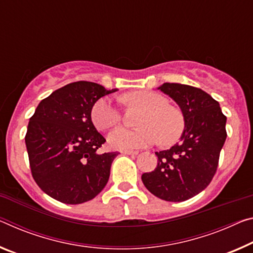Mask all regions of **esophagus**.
Returning <instances> with one entry per match:
<instances>
[{
  "label": "esophagus",
  "mask_w": 253,
  "mask_h": 253,
  "mask_svg": "<svg viewBox=\"0 0 253 253\" xmlns=\"http://www.w3.org/2000/svg\"><path fill=\"white\" fill-rule=\"evenodd\" d=\"M120 153L126 154V155H137L138 152L137 151H130V150H124L120 152Z\"/></svg>",
  "instance_id": "1"
}]
</instances>
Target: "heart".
Returning <instances> with one entry per match:
<instances>
[{
	"label": "heart",
	"mask_w": 253,
	"mask_h": 253,
	"mask_svg": "<svg viewBox=\"0 0 253 253\" xmlns=\"http://www.w3.org/2000/svg\"><path fill=\"white\" fill-rule=\"evenodd\" d=\"M122 100L144 110L138 126L130 129L118 127L108 135V143L117 150H133L150 146L159 139L164 145L177 141L183 129V117L178 109L168 105L163 95L148 90H138L124 94ZM94 126L106 130L119 124L120 111L109 98L99 99L91 111Z\"/></svg>",
	"instance_id": "obj_1"
}]
</instances>
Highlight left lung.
<instances>
[{
  "instance_id": "obj_1",
  "label": "left lung",
  "mask_w": 253,
  "mask_h": 253,
  "mask_svg": "<svg viewBox=\"0 0 253 253\" xmlns=\"http://www.w3.org/2000/svg\"><path fill=\"white\" fill-rule=\"evenodd\" d=\"M158 89L169 95L182 112L184 128L179 142L155 152L158 166L142 174L146 189L167 202H184L210 184L226 139V117L219 103L198 87L163 83Z\"/></svg>"
}]
</instances>
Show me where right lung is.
Instances as JSON below:
<instances>
[{"mask_svg":"<svg viewBox=\"0 0 253 253\" xmlns=\"http://www.w3.org/2000/svg\"><path fill=\"white\" fill-rule=\"evenodd\" d=\"M116 91L93 82H73L36 108L26 146L35 181L51 198L76 205L106 187L118 152L98 153L106 139L95 129L91 111L100 98Z\"/></svg>","mask_w":253,"mask_h":253,"instance_id":"add662e5","label":"right lung"}]
</instances>
